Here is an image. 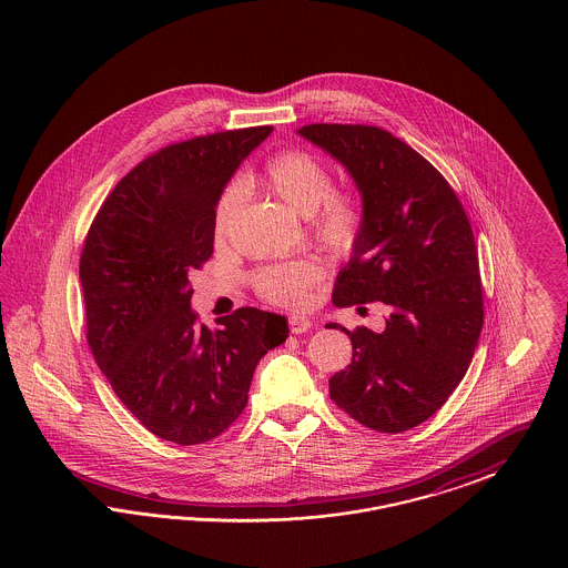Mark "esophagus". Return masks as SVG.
Segmentation results:
<instances>
[{"label":"esophagus","mask_w":568,"mask_h":568,"mask_svg":"<svg viewBox=\"0 0 568 568\" xmlns=\"http://www.w3.org/2000/svg\"><path fill=\"white\" fill-rule=\"evenodd\" d=\"M287 324H290V329H292V334H302V332L311 329V325H313V322H311L308 317H304V315H290Z\"/></svg>","instance_id":"esophagus-1"}]
</instances>
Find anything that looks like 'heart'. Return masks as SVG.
<instances>
[{
    "instance_id": "1",
    "label": "heart",
    "mask_w": 568,
    "mask_h": 568,
    "mask_svg": "<svg viewBox=\"0 0 568 568\" xmlns=\"http://www.w3.org/2000/svg\"><path fill=\"white\" fill-rule=\"evenodd\" d=\"M255 183L297 215L308 216L311 236L329 253L345 255L359 241L364 230L362 202L347 191H332V174L315 155L297 149L281 151L264 163ZM241 197L243 190L236 183L227 185L219 195L213 223L216 241L227 236ZM322 276L324 268L317 260L302 257L260 268L253 276V285L271 304L296 306Z\"/></svg>"
}]
</instances>
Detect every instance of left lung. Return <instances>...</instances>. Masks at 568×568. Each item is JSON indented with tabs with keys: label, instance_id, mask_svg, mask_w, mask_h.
<instances>
[{
	"label": "left lung",
	"instance_id": "1",
	"mask_svg": "<svg viewBox=\"0 0 568 568\" xmlns=\"http://www.w3.org/2000/svg\"><path fill=\"white\" fill-rule=\"evenodd\" d=\"M297 134L343 163L362 193L364 230L332 302L389 308L383 332L325 325L353 345L352 364L329 378V398L371 430L405 433L454 394L484 327L470 221L445 176L400 138L338 123Z\"/></svg>",
	"mask_w": 568,
	"mask_h": 568
}]
</instances>
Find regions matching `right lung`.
<instances>
[{
  "instance_id": "1",
  "label": "right lung",
  "mask_w": 568,
  "mask_h": 568,
  "mask_svg": "<svg viewBox=\"0 0 568 568\" xmlns=\"http://www.w3.org/2000/svg\"><path fill=\"white\" fill-rule=\"evenodd\" d=\"M271 125L168 144L130 170L93 219L81 253L87 343L114 394L163 440L200 445L243 413L257 362L287 320L244 306L200 324L190 274L213 255L215 206Z\"/></svg>"
}]
</instances>
